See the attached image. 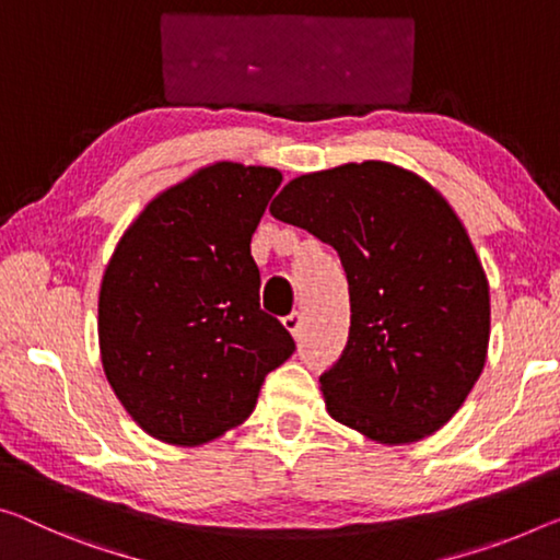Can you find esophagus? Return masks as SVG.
I'll list each match as a JSON object with an SVG mask.
<instances>
[{"instance_id": "1", "label": "esophagus", "mask_w": 560, "mask_h": 560, "mask_svg": "<svg viewBox=\"0 0 560 560\" xmlns=\"http://www.w3.org/2000/svg\"><path fill=\"white\" fill-rule=\"evenodd\" d=\"M301 324H304V316H301L299 312L289 314L287 318H283V326L289 328V331H291V336H294V339H301Z\"/></svg>"}]
</instances>
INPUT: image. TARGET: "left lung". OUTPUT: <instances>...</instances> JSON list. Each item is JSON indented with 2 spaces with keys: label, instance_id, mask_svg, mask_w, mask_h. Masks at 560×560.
Here are the masks:
<instances>
[{
  "label": "left lung",
  "instance_id": "obj_1",
  "mask_svg": "<svg viewBox=\"0 0 560 560\" xmlns=\"http://www.w3.org/2000/svg\"><path fill=\"white\" fill-rule=\"evenodd\" d=\"M269 211L334 246L349 281V341L318 378L331 419L388 446L439 431L481 376L491 331L456 211L386 162L296 176Z\"/></svg>",
  "mask_w": 560,
  "mask_h": 560
}]
</instances>
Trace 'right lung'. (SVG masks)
<instances>
[{
	"label": "right lung",
	"mask_w": 560,
	"mask_h": 560,
	"mask_svg": "<svg viewBox=\"0 0 560 560\" xmlns=\"http://www.w3.org/2000/svg\"><path fill=\"white\" fill-rule=\"evenodd\" d=\"M281 184L217 162L168 186L106 264L100 349L114 394L149 436L201 446L252 416L296 343L259 306L252 236Z\"/></svg>",
	"instance_id": "add662e5"
}]
</instances>
